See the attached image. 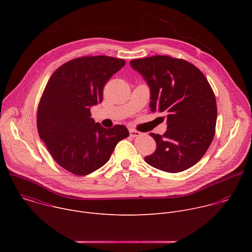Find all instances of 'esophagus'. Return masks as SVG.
<instances>
[{"mask_svg":"<svg viewBox=\"0 0 252 252\" xmlns=\"http://www.w3.org/2000/svg\"><path fill=\"white\" fill-rule=\"evenodd\" d=\"M140 134H141V132H139V131H137L135 129H129V135L132 136V137H136V136H138Z\"/></svg>","mask_w":252,"mask_h":252,"instance_id":"34e87169","label":"esophagus"}]
</instances>
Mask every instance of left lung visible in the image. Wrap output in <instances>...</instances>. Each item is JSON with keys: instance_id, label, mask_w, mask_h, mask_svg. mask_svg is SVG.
I'll use <instances>...</instances> for the list:
<instances>
[{"instance_id": "1", "label": "left lung", "mask_w": 252, "mask_h": 252, "mask_svg": "<svg viewBox=\"0 0 252 252\" xmlns=\"http://www.w3.org/2000/svg\"><path fill=\"white\" fill-rule=\"evenodd\" d=\"M129 64L151 90V111L166 116V131L151 133L157 150L146 162L171 173L191 167L209 148L217 125V100L206 78L190 63L168 56L132 60Z\"/></svg>"}]
</instances>
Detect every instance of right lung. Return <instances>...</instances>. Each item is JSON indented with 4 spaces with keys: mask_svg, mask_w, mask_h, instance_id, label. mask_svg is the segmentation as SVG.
Returning <instances> with one entry per match:
<instances>
[{
    "mask_svg": "<svg viewBox=\"0 0 252 252\" xmlns=\"http://www.w3.org/2000/svg\"><path fill=\"white\" fill-rule=\"evenodd\" d=\"M125 60L83 57L61 65L49 80L38 107L37 126L53 158L77 175H87L110 159L117 143L129 135L125 126L104 128L91 118L102 89Z\"/></svg>",
    "mask_w": 252,
    "mask_h": 252,
    "instance_id": "1",
    "label": "right lung"
}]
</instances>
